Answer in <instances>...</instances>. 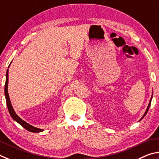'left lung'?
Listing matches in <instances>:
<instances>
[{
  "mask_svg": "<svg viewBox=\"0 0 159 159\" xmlns=\"http://www.w3.org/2000/svg\"><path fill=\"white\" fill-rule=\"evenodd\" d=\"M152 97L153 96H152V98H151V99H150V101H149V105H148V107H147V110H146V111H145V112H144V115L143 116V117H142L141 119H140V120L141 119H143L144 117V116H145L146 115H147V112H148V110H149V107H150V105H151V102H152Z\"/></svg>",
  "mask_w": 159,
  "mask_h": 159,
  "instance_id": "8db88e82",
  "label": "left lung"
}]
</instances>
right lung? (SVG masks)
Listing matches in <instances>:
<instances>
[{
  "instance_id": "add662e5",
  "label": "right lung",
  "mask_w": 159,
  "mask_h": 159,
  "mask_svg": "<svg viewBox=\"0 0 159 159\" xmlns=\"http://www.w3.org/2000/svg\"><path fill=\"white\" fill-rule=\"evenodd\" d=\"M8 68H9V67H8ZM7 87H8V69L7 70V72H6V80H5V99H6L7 109H8V111H9V113L11 116V117H12L15 121H16L17 123L20 124L22 127H24L25 129H26L30 132L40 133V132L43 131V129H38V128H35L34 126H31V125H30L29 124L26 123L25 121L22 120V119L19 117L17 115H16L12 106V104H11L9 94H8Z\"/></svg>"
}]
</instances>
